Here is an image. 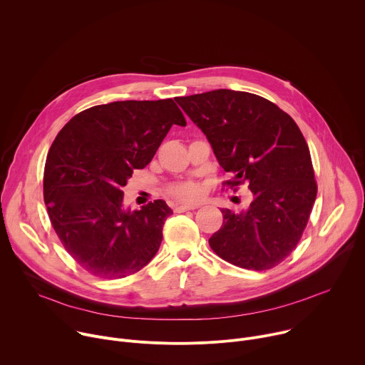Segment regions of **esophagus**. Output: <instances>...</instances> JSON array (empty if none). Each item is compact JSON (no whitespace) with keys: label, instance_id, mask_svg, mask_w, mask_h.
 I'll return each mask as SVG.
<instances>
[{"label":"esophagus","instance_id":"obj_1","mask_svg":"<svg viewBox=\"0 0 365 365\" xmlns=\"http://www.w3.org/2000/svg\"><path fill=\"white\" fill-rule=\"evenodd\" d=\"M196 205H176L175 206V212H186V211H192L196 210Z\"/></svg>","mask_w":365,"mask_h":365}]
</instances>
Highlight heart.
I'll list each match as a JSON object with an SVG mask.
<instances>
[{"label": "heart", "instance_id": "obj_1", "mask_svg": "<svg viewBox=\"0 0 365 365\" xmlns=\"http://www.w3.org/2000/svg\"><path fill=\"white\" fill-rule=\"evenodd\" d=\"M170 193L182 200V202H192V200H196L199 196H200V187L197 183H193V182H185V183H179V185H175L172 189H170Z\"/></svg>", "mask_w": 365, "mask_h": 365}]
</instances>
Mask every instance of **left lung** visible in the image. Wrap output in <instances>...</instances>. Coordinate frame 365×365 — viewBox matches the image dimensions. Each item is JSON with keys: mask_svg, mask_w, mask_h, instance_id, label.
Listing matches in <instances>:
<instances>
[{"mask_svg": "<svg viewBox=\"0 0 365 365\" xmlns=\"http://www.w3.org/2000/svg\"><path fill=\"white\" fill-rule=\"evenodd\" d=\"M210 141L237 186L248 183L247 210L224 207L222 227L210 238L225 262L267 270L296 248L317 199L309 147L296 123L273 102L232 89L176 98ZM228 183V185H230Z\"/></svg>", "mask_w": 365, "mask_h": 365, "instance_id": "left-lung-1", "label": "left lung"}]
</instances>
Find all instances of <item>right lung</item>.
Instances as JSON below:
<instances>
[{
  "instance_id": "add662e5",
  "label": "right lung",
  "mask_w": 365,
  "mask_h": 365,
  "mask_svg": "<svg viewBox=\"0 0 365 365\" xmlns=\"http://www.w3.org/2000/svg\"><path fill=\"white\" fill-rule=\"evenodd\" d=\"M172 125H186L173 99L117 101L79 113L51 144L43 178L47 214L89 273L127 277L158 252L173 211L162 199L131 211L121 189L151 162Z\"/></svg>"
}]
</instances>
